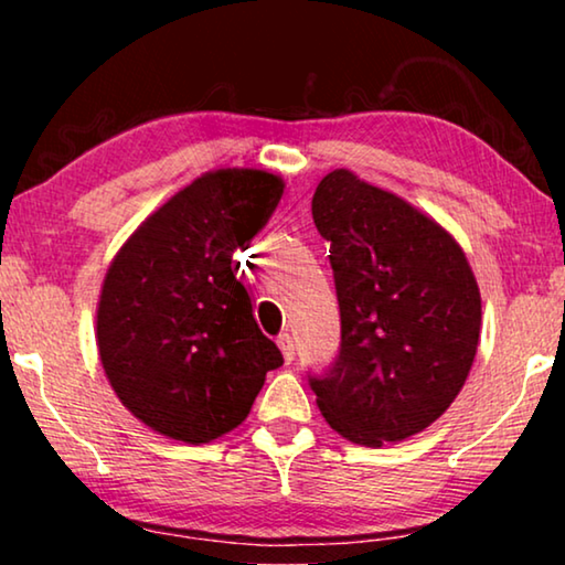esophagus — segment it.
Instances as JSON below:
<instances>
[{
    "label": "esophagus",
    "instance_id": "esophagus-1",
    "mask_svg": "<svg viewBox=\"0 0 565 565\" xmlns=\"http://www.w3.org/2000/svg\"><path fill=\"white\" fill-rule=\"evenodd\" d=\"M276 343H279V349H281V353H284V359H286V363L289 361H294V353H296V347H294V337L291 333H281L279 339H276Z\"/></svg>",
    "mask_w": 565,
    "mask_h": 565
}]
</instances>
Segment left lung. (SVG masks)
<instances>
[{
    "label": "left lung",
    "instance_id": "1",
    "mask_svg": "<svg viewBox=\"0 0 565 565\" xmlns=\"http://www.w3.org/2000/svg\"><path fill=\"white\" fill-rule=\"evenodd\" d=\"M311 214L331 242L341 347L309 386L333 431L361 446L401 441L463 388L481 294L456 238L347 169L321 179Z\"/></svg>",
    "mask_w": 565,
    "mask_h": 565
}]
</instances>
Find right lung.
<instances>
[{"mask_svg": "<svg viewBox=\"0 0 565 565\" xmlns=\"http://www.w3.org/2000/svg\"><path fill=\"white\" fill-rule=\"evenodd\" d=\"M284 181L218 169L157 209L111 262L97 311L99 359L141 424L209 444L252 411L284 356L254 319L238 248L269 222Z\"/></svg>", "mask_w": 565, "mask_h": 565, "instance_id": "add662e5", "label": "right lung"}]
</instances>
